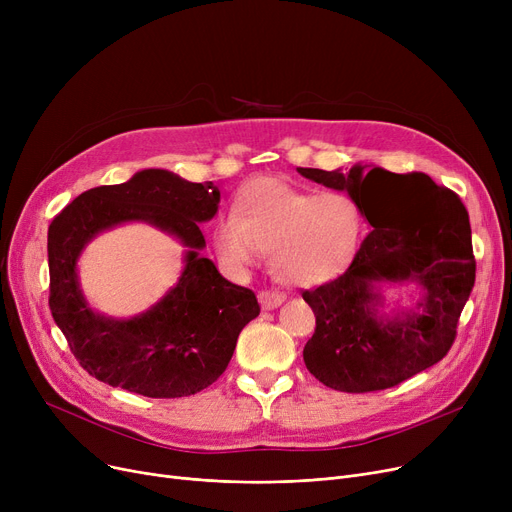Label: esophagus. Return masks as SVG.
Masks as SVG:
<instances>
[{
	"label": "esophagus",
	"mask_w": 512,
	"mask_h": 512,
	"mask_svg": "<svg viewBox=\"0 0 512 512\" xmlns=\"http://www.w3.org/2000/svg\"><path fill=\"white\" fill-rule=\"evenodd\" d=\"M286 301V297L282 292H274V290H263L259 292V303L265 311H272V309H278L282 303Z\"/></svg>",
	"instance_id": "1"
}]
</instances>
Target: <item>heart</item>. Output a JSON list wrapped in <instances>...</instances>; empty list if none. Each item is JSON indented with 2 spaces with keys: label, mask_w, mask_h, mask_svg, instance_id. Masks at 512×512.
Segmentation results:
<instances>
[{
  "label": "heart",
  "mask_w": 512,
  "mask_h": 512,
  "mask_svg": "<svg viewBox=\"0 0 512 512\" xmlns=\"http://www.w3.org/2000/svg\"><path fill=\"white\" fill-rule=\"evenodd\" d=\"M365 230L359 203L346 193H317L274 176L240 188L234 213L213 224V249L228 272L242 274L270 251L272 274L311 288L340 278L353 265Z\"/></svg>",
  "instance_id": "b5f03b06"
}]
</instances>
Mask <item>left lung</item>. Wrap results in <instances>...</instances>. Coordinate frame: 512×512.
<instances>
[{"instance_id": "1", "label": "left lung", "mask_w": 512, "mask_h": 512, "mask_svg": "<svg viewBox=\"0 0 512 512\" xmlns=\"http://www.w3.org/2000/svg\"><path fill=\"white\" fill-rule=\"evenodd\" d=\"M301 176L353 197L373 228L348 270L303 299L315 334L303 351L307 369L340 392L386 390L446 357L475 284L469 213L432 178L378 166L297 168ZM409 200L390 221V206ZM413 283V308L387 309L384 285Z\"/></svg>"}]
</instances>
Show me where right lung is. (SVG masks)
<instances>
[{
	"label": "right lung",
	"instance_id": "1",
	"mask_svg": "<svg viewBox=\"0 0 512 512\" xmlns=\"http://www.w3.org/2000/svg\"><path fill=\"white\" fill-rule=\"evenodd\" d=\"M220 205L213 182H188L168 170L78 195L47 232L49 307L70 351L93 378L149 398L191 396L228 367L240 330L259 315L255 292L228 282L201 255L199 224ZM143 221L185 247L179 282L147 312L112 318L95 312L77 280V259L101 231Z\"/></svg>",
	"mask_w": 512,
	"mask_h": 512
}]
</instances>
